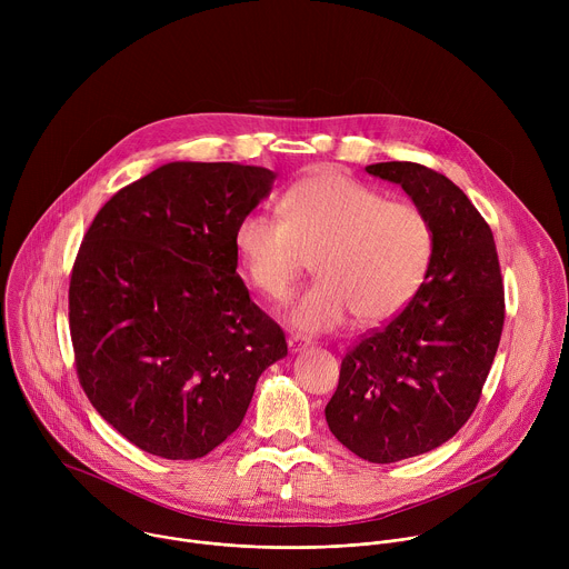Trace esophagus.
Returning <instances> with one entry per match:
<instances>
[{
    "instance_id": "esophagus-1",
    "label": "esophagus",
    "mask_w": 569,
    "mask_h": 569,
    "mask_svg": "<svg viewBox=\"0 0 569 569\" xmlns=\"http://www.w3.org/2000/svg\"><path fill=\"white\" fill-rule=\"evenodd\" d=\"M308 347H310V340L303 338V336H290V338H288V349H290L292 353H299V351H303V349H308Z\"/></svg>"
}]
</instances>
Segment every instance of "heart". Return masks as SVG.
<instances>
[{
  "instance_id": "b5f03b06",
  "label": "heart",
  "mask_w": 569,
  "mask_h": 569,
  "mask_svg": "<svg viewBox=\"0 0 569 569\" xmlns=\"http://www.w3.org/2000/svg\"><path fill=\"white\" fill-rule=\"evenodd\" d=\"M279 216H242L233 250L252 288L274 301L288 299L312 254L319 277L288 312L297 331H331L351 315L376 327L405 310L430 272L435 231L426 211L389 202L340 169H317L288 187Z\"/></svg>"
}]
</instances>
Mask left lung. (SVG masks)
Wrapping results in <instances>:
<instances>
[{
	"label": "left lung",
	"mask_w": 569,
	"mask_h": 569,
	"mask_svg": "<svg viewBox=\"0 0 569 569\" xmlns=\"http://www.w3.org/2000/svg\"><path fill=\"white\" fill-rule=\"evenodd\" d=\"M367 173L426 211L435 252L417 297L345 356L327 423L353 455L393 463L439 448L475 412L505 327V283L493 231L455 182L415 161Z\"/></svg>",
	"instance_id": "8db88e82"
}]
</instances>
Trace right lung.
I'll list each match as a JSON object with an SVG mask.
<instances>
[{
  "instance_id": "obj_1",
  "label": "right lung",
  "mask_w": 569,
  "mask_h": 569,
  "mask_svg": "<svg viewBox=\"0 0 569 569\" xmlns=\"http://www.w3.org/2000/svg\"><path fill=\"white\" fill-rule=\"evenodd\" d=\"M274 178L231 161H171L117 191L83 238L69 281L76 373L97 412L143 452H211L288 353L236 274L233 250L238 220Z\"/></svg>"
}]
</instances>
